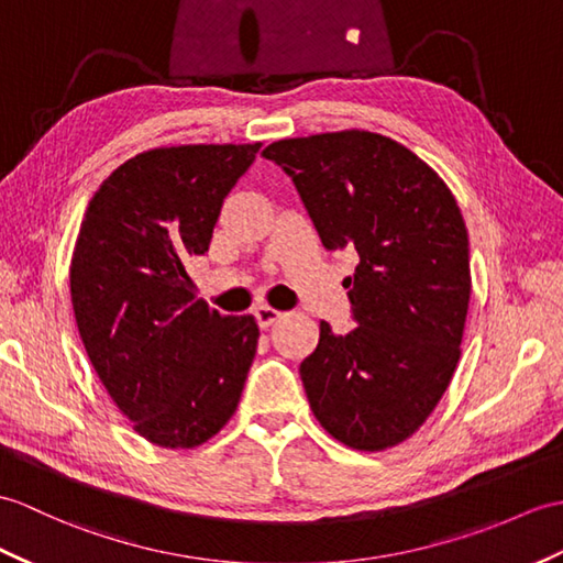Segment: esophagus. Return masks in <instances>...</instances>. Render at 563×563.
I'll list each match as a JSON object with an SVG mask.
<instances>
[{
	"instance_id": "esophagus-1",
	"label": "esophagus",
	"mask_w": 563,
	"mask_h": 563,
	"mask_svg": "<svg viewBox=\"0 0 563 563\" xmlns=\"http://www.w3.org/2000/svg\"><path fill=\"white\" fill-rule=\"evenodd\" d=\"M254 317H256L261 329H268V325H273V323L283 319V311L273 309V307H258V309L254 311Z\"/></svg>"
}]
</instances>
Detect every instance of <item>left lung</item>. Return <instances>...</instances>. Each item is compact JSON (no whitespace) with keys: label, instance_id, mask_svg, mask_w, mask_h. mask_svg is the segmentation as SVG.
I'll list each match as a JSON object with an SVG mask.
<instances>
[{"label":"left lung","instance_id":"8db88e82","mask_svg":"<svg viewBox=\"0 0 563 563\" xmlns=\"http://www.w3.org/2000/svg\"><path fill=\"white\" fill-rule=\"evenodd\" d=\"M285 169L329 252L352 246L343 280L355 329L321 321L299 364L309 408L333 439L384 451L412 437L446 394L470 302L467 230L451 189L398 141L347 132L283 139Z\"/></svg>","mask_w":563,"mask_h":563}]
</instances>
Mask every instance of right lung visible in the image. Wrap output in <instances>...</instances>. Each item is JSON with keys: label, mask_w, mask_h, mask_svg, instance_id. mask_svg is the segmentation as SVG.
Wrapping results in <instances>:
<instances>
[{"label": "right lung", "mask_w": 563, "mask_h": 563, "mask_svg": "<svg viewBox=\"0 0 563 563\" xmlns=\"http://www.w3.org/2000/svg\"><path fill=\"white\" fill-rule=\"evenodd\" d=\"M261 143L139 153L88 203L71 256V305L88 360L139 434L194 449L238 410L256 355L252 313L222 317L187 273Z\"/></svg>", "instance_id": "1"}]
</instances>
